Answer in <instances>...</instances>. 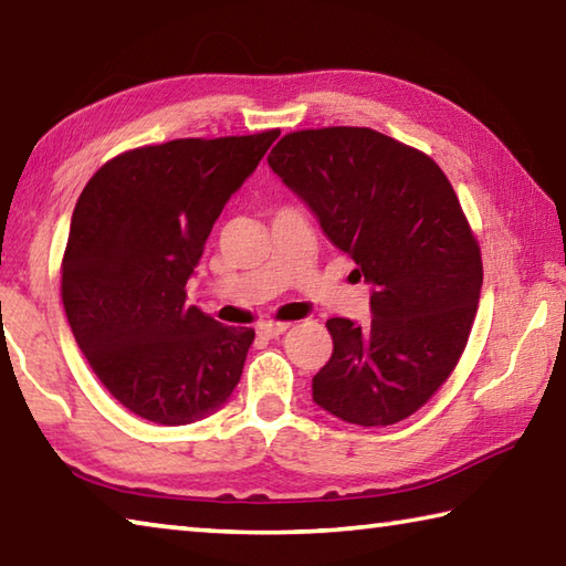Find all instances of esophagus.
<instances>
[{
    "label": "esophagus",
    "instance_id": "esophagus-1",
    "mask_svg": "<svg viewBox=\"0 0 566 566\" xmlns=\"http://www.w3.org/2000/svg\"><path fill=\"white\" fill-rule=\"evenodd\" d=\"M286 329H290V324H284V322H264L256 327V334L264 339H276V337H282Z\"/></svg>",
    "mask_w": 566,
    "mask_h": 566
}]
</instances>
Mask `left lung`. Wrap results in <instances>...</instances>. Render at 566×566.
Returning a JSON list of instances; mask_svg holds the SVG:
<instances>
[{"mask_svg":"<svg viewBox=\"0 0 566 566\" xmlns=\"http://www.w3.org/2000/svg\"><path fill=\"white\" fill-rule=\"evenodd\" d=\"M266 161L371 286L367 327L327 322L334 349L312 379L314 405L359 427L407 419L452 375L482 292L452 185L427 155L367 127L292 132Z\"/></svg>","mask_w":566,"mask_h":566,"instance_id":"8db88e82","label":"left lung"}]
</instances>
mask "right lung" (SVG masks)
Here are the masks:
<instances>
[{
	"mask_svg": "<svg viewBox=\"0 0 566 566\" xmlns=\"http://www.w3.org/2000/svg\"><path fill=\"white\" fill-rule=\"evenodd\" d=\"M276 137L124 151L76 199L62 262L66 319L94 375L142 419L191 424L239 385L254 329L189 306L185 286L229 197Z\"/></svg>",
	"mask_w": 566,
	"mask_h": 566,
	"instance_id": "obj_1",
	"label": "right lung"
}]
</instances>
